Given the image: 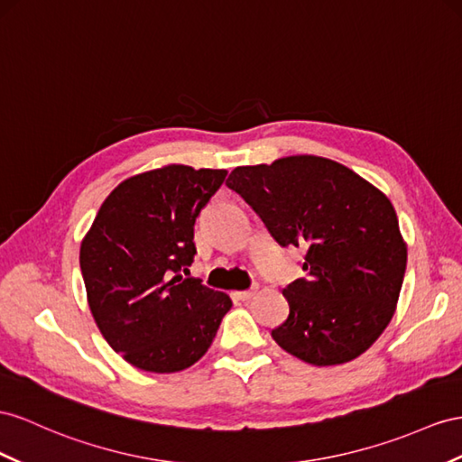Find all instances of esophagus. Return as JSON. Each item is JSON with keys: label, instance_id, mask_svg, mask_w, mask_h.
<instances>
[{"label": "esophagus", "instance_id": "obj_1", "mask_svg": "<svg viewBox=\"0 0 462 462\" xmlns=\"http://www.w3.org/2000/svg\"><path fill=\"white\" fill-rule=\"evenodd\" d=\"M236 294V299H240V300H250L254 294H255V291H238V292H234Z\"/></svg>", "mask_w": 462, "mask_h": 462}]
</instances>
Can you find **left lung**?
I'll return each mask as SVG.
<instances>
[{"label":"left lung","mask_w":462,"mask_h":462,"mask_svg":"<svg viewBox=\"0 0 462 462\" xmlns=\"http://www.w3.org/2000/svg\"><path fill=\"white\" fill-rule=\"evenodd\" d=\"M226 185L281 245L306 250L309 277L282 289L289 316L273 339L316 366L359 357L393 320L406 273L408 245L390 199L346 165L310 153L240 165Z\"/></svg>","instance_id":"left-lung-1"}]
</instances>
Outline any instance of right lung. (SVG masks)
I'll list each match as a JSON object with an SVG mask.
<instances>
[{
  "label": "right lung",
  "instance_id": "right-lung-1",
  "mask_svg": "<svg viewBox=\"0 0 462 462\" xmlns=\"http://www.w3.org/2000/svg\"><path fill=\"white\" fill-rule=\"evenodd\" d=\"M226 170L168 163L118 183L81 240L79 267L99 332L148 373H177L208 351L232 300L183 279L195 220Z\"/></svg>",
  "mask_w": 462,
  "mask_h": 462
}]
</instances>
